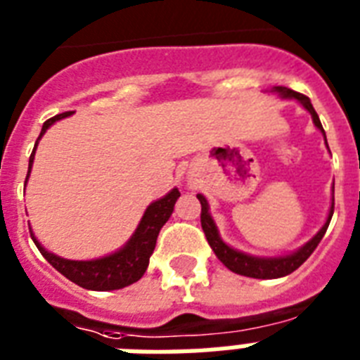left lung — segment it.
Listing matches in <instances>:
<instances>
[{
  "label": "left lung",
  "instance_id": "obj_1",
  "mask_svg": "<svg viewBox=\"0 0 360 360\" xmlns=\"http://www.w3.org/2000/svg\"><path fill=\"white\" fill-rule=\"evenodd\" d=\"M273 91H276L282 97L288 98H297L299 103L304 106V108L312 114V120L316 123L321 132L325 134L323 127H321V121H319L318 114H316V110H314L312 103H310V98L307 95H302V93H297L290 87L284 86H276L273 87ZM327 141V140H325ZM198 200L202 203V214H200V219H202V228L203 233L207 237V243L211 245V248L214 250L217 257H219L220 262L224 263L226 267L233 271L237 274H243V276H250V278H280V276H285V274L293 273L295 269H299L302 263L307 262L310 254L316 250V246L319 245V240L323 239L325 231L329 228V222L333 219V213H335V198H333V205H330L329 211V219L325 222V226L321 230L318 231V236L314 237L312 240H308L307 245L299 248L297 252L290 254V256L285 257H254V256H246L243 252H237L233 248L226 245L224 240L219 237V231H217V226H214L213 219H211V214H209V205L207 200L202 196V194H198Z\"/></svg>",
  "mask_w": 360,
  "mask_h": 360
}]
</instances>
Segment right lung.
<instances>
[{
	"mask_svg": "<svg viewBox=\"0 0 360 360\" xmlns=\"http://www.w3.org/2000/svg\"><path fill=\"white\" fill-rule=\"evenodd\" d=\"M72 112H65V114H59L56 117H50L48 121H44L37 141L41 140V136L46 132L50 124L56 123L58 120H63V117H67ZM33 155H35V147H33V153H31L30 157V169L31 162H33ZM27 175H30V172H27ZM25 181H27V177H25ZM179 196L181 192L177 188H174L169 194L160 198L158 202L151 203L147 207L146 214H143V219H141L140 226H138V230L134 231L132 239L124 245V248H121L120 252H115L112 256L101 257V259H93V262H70V259H63V257L44 250L39 245V240L33 237V233H31V239H33L37 248L41 250L42 256L46 257V262L53 269H58L65 278H69L70 282H75L80 288H86V290L93 291L121 290L124 285L134 284V282H138L143 276L147 265H149V256H151L153 250H155V245H157L158 231H160V228L172 217L174 205Z\"/></svg>",
	"mask_w": 360,
	"mask_h": 360,
	"instance_id": "obj_1",
	"label": "right lung"
}]
</instances>
